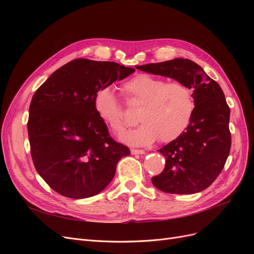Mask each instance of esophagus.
Wrapping results in <instances>:
<instances>
[{"mask_svg":"<svg viewBox=\"0 0 254 254\" xmlns=\"http://www.w3.org/2000/svg\"><path fill=\"white\" fill-rule=\"evenodd\" d=\"M132 155H143L145 151L143 149H131Z\"/></svg>","mask_w":254,"mask_h":254,"instance_id":"esophagus-1","label":"esophagus"}]
</instances>
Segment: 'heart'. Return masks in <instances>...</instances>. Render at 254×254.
Segmentation results:
<instances>
[{"label":"heart","instance_id":"heart-1","mask_svg":"<svg viewBox=\"0 0 254 254\" xmlns=\"http://www.w3.org/2000/svg\"><path fill=\"white\" fill-rule=\"evenodd\" d=\"M129 103L141 104L137 119L142 123L121 135V141L146 146L160 139L172 142L190 125L195 111L193 91L181 81L165 80L149 74H137L122 84ZM94 110L114 132H121L126 122L122 105L110 87L98 89Z\"/></svg>","mask_w":254,"mask_h":254}]
</instances>
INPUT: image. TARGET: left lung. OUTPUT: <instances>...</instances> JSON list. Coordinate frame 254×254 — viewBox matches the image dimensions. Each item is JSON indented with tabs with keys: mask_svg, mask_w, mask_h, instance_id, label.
I'll list each match as a JSON object with an SVG mask.
<instances>
[{
	"mask_svg": "<svg viewBox=\"0 0 254 254\" xmlns=\"http://www.w3.org/2000/svg\"><path fill=\"white\" fill-rule=\"evenodd\" d=\"M135 67L186 83L193 89L195 99L188 128L158 150L165 157V167L152 177V184L170 194H194L209 188L224 168L231 147L230 108L220 86L190 59L176 58Z\"/></svg>",
	"mask_w": 254,
	"mask_h": 254,
	"instance_id": "obj_1",
	"label": "left lung"
}]
</instances>
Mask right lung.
I'll use <instances>...</instances> for the list:
<instances>
[{
	"mask_svg": "<svg viewBox=\"0 0 254 254\" xmlns=\"http://www.w3.org/2000/svg\"><path fill=\"white\" fill-rule=\"evenodd\" d=\"M135 70L111 61L75 59L39 87L29 106L30 153L36 170L60 195L82 199L101 193L117 164L130 155L94 110L98 89Z\"/></svg>",
	"mask_w": 254,
	"mask_h": 254,
	"instance_id": "add662e5",
	"label": "right lung"
}]
</instances>
